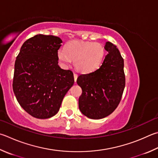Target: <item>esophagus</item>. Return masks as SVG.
Segmentation results:
<instances>
[{
	"label": "esophagus",
	"mask_w": 158,
	"mask_h": 158,
	"mask_svg": "<svg viewBox=\"0 0 158 158\" xmlns=\"http://www.w3.org/2000/svg\"><path fill=\"white\" fill-rule=\"evenodd\" d=\"M77 77H78V75H77V74L76 73H74V81H77Z\"/></svg>",
	"instance_id": "1"
}]
</instances>
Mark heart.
<instances>
[{
  "label": "heart",
  "mask_w": 158,
  "mask_h": 158,
  "mask_svg": "<svg viewBox=\"0 0 158 158\" xmlns=\"http://www.w3.org/2000/svg\"><path fill=\"white\" fill-rule=\"evenodd\" d=\"M105 55L104 46L99 43L74 41L66 45L65 50H59L57 56L65 68L69 67L74 60L77 70L84 74L90 73L101 65Z\"/></svg>",
  "instance_id": "1"
}]
</instances>
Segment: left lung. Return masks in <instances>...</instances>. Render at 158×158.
<instances>
[{"label": "left lung", "mask_w": 158, "mask_h": 158, "mask_svg": "<svg viewBox=\"0 0 158 158\" xmlns=\"http://www.w3.org/2000/svg\"><path fill=\"white\" fill-rule=\"evenodd\" d=\"M108 54L99 69L81 74L77 83L82 89L79 108L90 119H99L115 110L125 87L124 59L119 50L112 43H106Z\"/></svg>", "instance_id": "1"}]
</instances>
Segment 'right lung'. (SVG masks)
<instances>
[{
	"label": "right lung",
	"mask_w": 158,
	"mask_h": 158,
	"mask_svg": "<svg viewBox=\"0 0 158 158\" xmlns=\"http://www.w3.org/2000/svg\"><path fill=\"white\" fill-rule=\"evenodd\" d=\"M62 42L57 36L37 34L24 42L16 57L14 93L21 106L36 118L55 115L74 84L73 72L58 65Z\"/></svg>",
	"instance_id": "1"
}]
</instances>
